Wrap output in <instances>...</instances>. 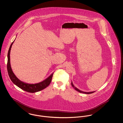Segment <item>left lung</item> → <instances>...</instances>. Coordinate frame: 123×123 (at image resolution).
Here are the masks:
<instances>
[{
    "label": "left lung",
    "mask_w": 123,
    "mask_h": 123,
    "mask_svg": "<svg viewBox=\"0 0 123 123\" xmlns=\"http://www.w3.org/2000/svg\"><path fill=\"white\" fill-rule=\"evenodd\" d=\"M71 85H72V87L74 88L77 91H78V92H80V93H84V94H92V93H93L95 91H92V92H84V91H81V90H79L78 88H76V87H75L74 86V85H73V83H72V82H71Z\"/></svg>",
    "instance_id": "obj_1"
}]
</instances>
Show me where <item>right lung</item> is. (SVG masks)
<instances>
[{"label": "right lung", "mask_w": 123, "mask_h": 123, "mask_svg": "<svg viewBox=\"0 0 123 123\" xmlns=\"http://www.w3.org/2000/svg\"><path fill=\"white\" fill-rule=\"evenodd\" d=\"M14 41H13L11 45L9 48L7 58H8V62H7V71L8 73L9 76L10 77L11 80H12L13 83L17 86L19 88H21L25 91H27L29 93H35L41 90L47 88L49 86L50 83H51L53 74L52 73L50 76H48L45 80L42 82L35 83V84H30L26 82H24L20 81L17 76H15L14 73H13L12 70L11 63H10V53L11 50L12 48V45L13 44Z\"/></svg>", "instance_id": "add662e5"}]
</instances>
